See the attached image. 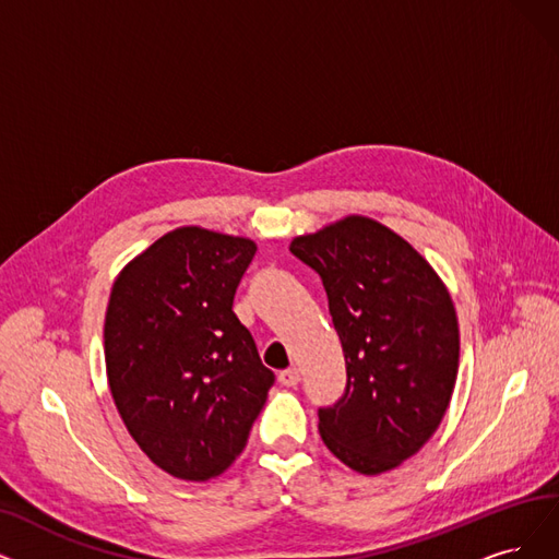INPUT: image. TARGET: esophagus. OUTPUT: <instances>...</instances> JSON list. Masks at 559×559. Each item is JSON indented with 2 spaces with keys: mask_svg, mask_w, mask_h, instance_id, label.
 <instances>
[{
  "mask_svg": "<svg viewBox=\"0 0 559 559\" xmlns=\"http://www.w3.org/2000/svg\"><path fill=\"white\" fill-rule=\"evenodd\" d=\"M280 383L284 388H296L300 383V371L298 369H286L280 373Z\"/></svg>",
  "mask_w": 559,
  "mask_h": 559,
  "instance_id": "34e87169",
  "label": "esophagus"
}]
</instances>
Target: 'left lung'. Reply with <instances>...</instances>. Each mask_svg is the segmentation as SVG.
Returning <instances> with one entry per match:
<instances>
[{
    "mask_svg": "<svg viewBox=\"0 0 559 559\" xmlns=\"http://www.w3.org/2000/svg\"><path fill=\"white\" fill-rule=\"evenodd\" d=\"M325 288L346 357V390L319 408L325 448L362 475L406 461L450 406L459 321L448 288L411 245L350 215L292 242Z\"/></svg>",
    "mask_w": 559,
    "mask_h": 559,
    "instance_id": "obj_1",
    "label": "left lung"
}]
</instances>
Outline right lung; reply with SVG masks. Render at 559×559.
<instances>
[{
    "mask_svg": "<svg viewBox=\"0 0 559 559\" xmlns=\"http://www.w3.org/2000/svg\"><path fill=\"white\" fill-rule=\"evenodd\" d=\"M254 252L248 238L183 227L155 240L111 286V396L142 452L178 479L227 471L275 383L231 309Z\"/></svg>",
    "mask_w": 559,
    "mask_h": 559,
    "instance_id": "obj_1",
    "label": "right lung"
}]
</instances>
